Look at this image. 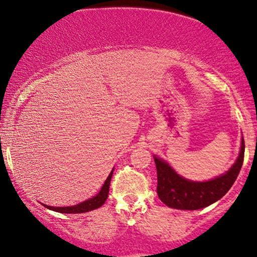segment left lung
<instances>
[{"label":"left lung","mask_w":257,"mask_h":257,"mask_svg":"<svg viewBox=\"0 0 257 257\" xmlns=\"http://www.w3.org/2000/svg\"><path fill=\"white\" fill-rule=\"evenodd\" d=\"M244 140L241 141L236 161L224 175L206 182H193L182 177L162 159L154 156L158 173L159 198L167 206L177 210H199L213 204L226 195L235 182L243 163Z\"/></svg>","instance_id":"obj_1"}]
</instances>
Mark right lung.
<instances>
[{"label":"right lung","mask_w":257,"mask_h":257,"mask_svg":"<svg viewBox=\"0 0 257 257\" xmlns=\"http://www.w3.org/2000/svg\"><path fill=\"white\" fill-rule=\"evenodd\" d=\"M112 174H113V169L111 170L110 175L107 176L106 181L104 182L103 187L97 195L92 197L90 199H87L82 203L77 204V205L66 206V207H53V206L45 205V204H43V205L52 211L60 212V213H84V212H89L95 209H98V207H101L103 204L105 203L107 195H109V188H110V182H111V177H112Z\"/></svg>","instance_id":"obj_1"}]
</instances>
